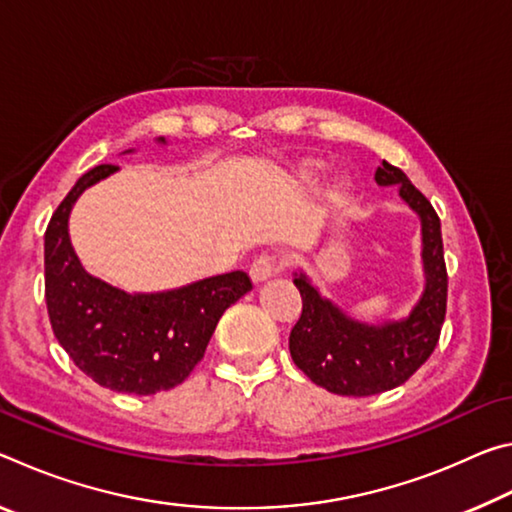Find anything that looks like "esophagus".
<instances>
[{
    "instance_id": "34e87169",
    "label": "esophagus",
    "mask_w": 512,
    "mask_h": 512,
    "mask_svg": "<svg viewBox=\"0 0 512 512\" xmlns=\"http://www.w3.org/2000/svg\"><path fill=\"white\" fill-rule=\"evenodd\" d=\"M277 273V266H275V259L268 257V255H259L253 266H250V280L255 284L268 280V277H273Z\"/></svg>"
}]
</instances>
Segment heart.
<instances>
[{
	"label": "heart",
	"instance_id": "1",
	"mask_svg": "<svg viewBox=\"0 0 512 512\" xmlns=\"http://www.w3.org/2000/svg\"><path fill=\"white\" fill-rule=\"evenodd\" d=\"M323 171H325L323 162L307 160V162H300L298 167L293 169V176H296L300 183H316V180L323 176Z\"/></svg>",
	"mask_w": 512,
	"mask_h": 512
}]
</instances>
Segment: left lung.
I'll use <instances>...</instances> for the list:
<instances>
[{"mask_svg":"<svg viewBox=\"0 0 512 512\" xmlns=\"http://www.w3.org/2000/svg\"><path fill=\"white\" fill-rule=\"evenodd\" d=\"M379 187L397 185L422 225L424 291L409 316L368 325L320 296L305 271L293 275L302 314L291 329V359L329 393L368 397L404 384L436 348L447 309V268L440 219L402 169L386 160L375 171Z\"/></svg>","mask_w":512,"mask_h":512,"instance_id":"left-lung-1","label":"left lung"}]
</instances>
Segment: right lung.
Returning a JSON list of instances; mask_svg holds the SVG:
<instances>
[{
	"label": "right lung",
	"instance_id": "1",
	"mask_svg": "<svg viewBox=\"0 0 512 512\" xmlns=\"http://www.w3.org/2000/svg\"><path fill=\"white\" fill-rule=\"evenodd\" d=\"M158 144L167 140L158 137ZM115 171V164H101L83 173L51 216L47 311L58 343L90 379L115 393L155 395L183 384L203 359L223 311L253 284L244 271H232L169 291L128 293L85 271L69 239V214L85 189Z\"/></svg>",
	"mask_w": 512,
	"mask_h": 512
}]
</instances>
